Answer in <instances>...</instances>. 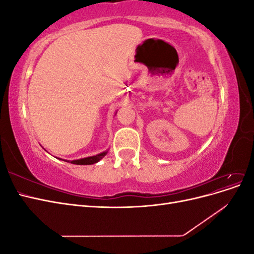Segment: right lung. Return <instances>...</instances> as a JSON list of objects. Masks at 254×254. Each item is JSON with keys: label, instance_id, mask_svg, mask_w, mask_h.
I'll use <instances>...</instances> for the list:
<instances>
[{"label": "right lung", "instance_id": "add662e5", "mask_svg": "<svg viewBox=\"0 0 254 254\" xmlns=\"http://www.w3.org/2000/svg\"><path fill=\"white\" fill-rule=\"evenodd\" d=\"M108 151H104L102 153H98L96 156H92L88 158H83L79 160H73V161H65V162H71L72 164H77V165H90V164H94L97 163L99 160H102Z\"/></svg>", "mask_w": 254, "mask_h": 254}]
</instances>
